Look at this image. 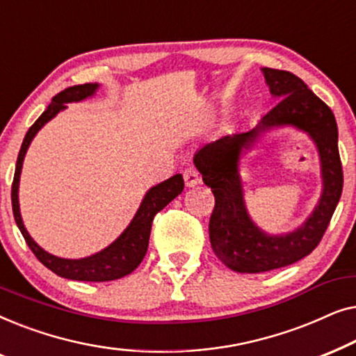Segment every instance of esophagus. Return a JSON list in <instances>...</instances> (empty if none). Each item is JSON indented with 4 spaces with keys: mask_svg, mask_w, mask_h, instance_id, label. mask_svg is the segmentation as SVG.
<instances>
[{
    "mask_svg": "<svg viewBox=\"0 0 356 356\" xmlns=\"http://www.w3.org/2000/svg\"><path fill=\"white\" fill-rule=\"evenodd\" d=\"M183 178H184V183H186L188 188H193L196 186V184L201 183V175L194 167H188L186 170L183 172Z\"/></svg>",
    "mask_w": 356,
    "mask_h": 356,
    "instance_id": "1",
    "label": "esophagus"
}]
</instances>
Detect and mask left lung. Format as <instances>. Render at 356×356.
Returning a JSON list of instances; mask_svg holds the SVG:
<instances>
[{
  "instance_id": "8db88e82",
  "label": "left lung",
  "mask_w": 356,
  "mask_h": 356,
  "mask_svg": "<svg viewBox=\"0 0 356 356\" xmlns=\"http://www.w3.org/2000/svg\"><path fill=\"white\" fill-rule=\"evenodd\" d=\"M272 95L279 104L245 133L223 136L199 150L194 165L216 197L209 236L216 256L232 270L259 274L280 269L303 259L316 250L327 230L343 188V170L339 154V133L332 110L289 71L262 67ZM293 124L315 139L323 163V197L305 225L284 237H269L254 227L242 204L237 167L242 152L257 136L272 125Z\"/></svg>"
}]
</instances>
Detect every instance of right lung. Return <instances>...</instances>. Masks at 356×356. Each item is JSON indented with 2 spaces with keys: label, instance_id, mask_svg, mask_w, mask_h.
Returning <instances> with one entry per match:
<instances>
[{
  "label": "right lung",
  "instance_id": "1",
  "mask_svg": "<svg viewBox=\"0 0 356 356\" xmlns=\"http://www.w3.org/2000/svg\"><path fill=\"white\" fill-rule=\"evenodd\" d=\"M97 89V84H79L67 87L61 90L51 99V104L48 108L38 116V120L29 128L26 138L22 140L21 150H19L16 172H14V179L11 186V201H13V213L14 220H16L19 230H21L24 240L31 248V251L35 254L38 261L43 266L48 267L56 275L65 277L71 280H82V282H110L121 279V277L128 275L143 262L145 252L149 246L150 228H152V220L162 209L172 202L178 194H181L184 188V181L181 175H175L168 178L167 181L157 184L150 191L145 194L143 204H140L138 213H136L133 222L129 227L121 233L118 240L111 243L108 248L104 251L97 252V254L86 257V259H61V257L48 254L43 251L35 241L29 235L26 227H24L21 212H19V201H17V188H19V177H21V168L24 162V155L26 150L37 134V131L51 120L60 110L65 108V104L70 102H77L92 95Z\"/></svg>",
  "mask_w": 356,
  "mask_h": 356
}]
</instances>
